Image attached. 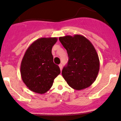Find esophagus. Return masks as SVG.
<instances>
[{
    "mask_svg": "<svg viewBox=\"0 0 121 121\" xmlns=\"http://www.w3.org/2000/svg\"><path fill=\"white\" fill-rule=\"evenodd\" d=\"M59 67H60V70L61 71L62 69V64H60L59 65Z\"/></svg>",
    "mask_w": 121,
    "mask_h": 121,
    "instance_id": "34e87169",
    "label": "esophagus"
}]
</instances>
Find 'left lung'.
<instances>
[{"instance_id":"obj_1","label":"left lung","mask_w":121,"mask_h":121,"mask_svg":"<svg viewBox=\"0 0 121 121\" xmlns=\"http://www.w3.org/2000/svg\"><path fill=\"white\" fill-rule=\"evenodd\" d=\"M68 55V65L62 75L69 86L76 90L89 87L96 80L99 60L96 50L87 39L80 35L60 37Z\"/></svg>"}]
</instances>
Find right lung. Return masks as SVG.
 I'll use <instances>...</instances> for the list:
<instances>
[{"instance_id": "add662e5", "label": "right lung", "mask_w": 121, "mask_h": 121, "mask_svg": "<svg viewBox=\"0 0 121 121\" xmlns=\"http://www.w3.org/2000/svg\"><path fill=\"white\" fill-rule=\"evenodd\" d=\"M57 37H42L26 50L20 65L21 77L30 91L44 94L52 87L60 69L53 62L52 48Z\"/></svg>"}]
</instances>
